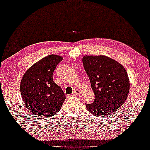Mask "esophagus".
<instances>
[{
  "label": "esophagus",
  "instance_id": "1",
  "mask_svg": "<svg viewBox=\"0 0 150 150\" xmlns=\"http://www.w3.org/2000/svg\"><path fill=\"white\" fill-rule=\"evenodd\" d=\"M73 93L75 95H77V96H79V95L81 93V91L80 90H79V89H75V90H74Z\"/></svg>",
  "mask_w": 150,
  "mask_h": 150
}]
</instances>
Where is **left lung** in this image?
Listing matches in <instances>:
<instances>
[{"label": "left lung", "mask_w": 150, "mask_h": 150, "mask_svg": "<svg viewBox=\"0 0 150 150\" xmlns=\"http://www.w3.org/2000/svg\"><path fill=\"white\" fill-rule=\"evenodd\" d=\"M83 65L95 94L87 109L96 116L110 115L118 109L128 97L129 79L122 64L105 55L84 56Z\"/></svg>", "instance_id": "obj_1"}]
</instances>
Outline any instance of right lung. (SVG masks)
<instances>
[{"instance_id": "add662e5", "label": "right lung", "mask_w": 150, "mask_h": 150, "mask_svg": "<svg viewBox=\"0 0 150 150\" xmlns=\"http://www.w3.org/2000/svg\"><path fill=\"white\" fill-rule=\"evenodd\" d=\"M63 57L50 54L29 68L21 79L20 91L26 108L35 116H53L61 109L66 96L53 81L56 66Z\"/></svg>"}]
</instances>
